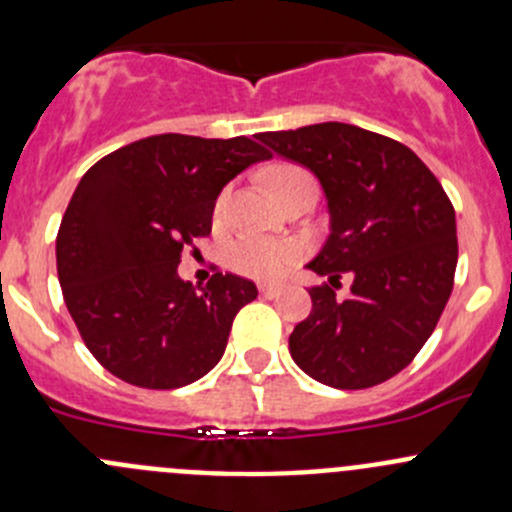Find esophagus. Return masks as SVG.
Here are the masks:
<instances>
[{
    "label": "esophagus",
    "mask_w": 512,
    "mask_h": 512,
    "mask_svg": "<svg viewBox=\"0 0 512 512\" xmlns=\"http://www.w3.org/2000/svg\"><path fill=\"white\" fill-rule=\"evenodd\" d=\"M280 285H260V294L262 297H277L280 294Z\"/></svg>",
    "instance_id": "esophagus-1"
}]
</instances>
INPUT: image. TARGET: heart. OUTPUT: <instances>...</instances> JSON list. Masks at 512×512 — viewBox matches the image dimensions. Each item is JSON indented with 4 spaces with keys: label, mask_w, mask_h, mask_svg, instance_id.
I'll list each match as a JSON object with an SVG mask.
<instances>
[{
    "label": "heart",
    "mask_w": 512,
    "mask_h": 512,
    "mask_svg": "<svg viewBox=\"0 0 512 512\" xmlns=\"http://www.w3.org/2000/svg\"><path fill=\"white\" fill-rule=\"evenodd\" d=\"M265 183L272 193L280 195L297 185H314V180L299 165L277 163L265 170ZM225 203L227 193L220 195L215 203V218H223ZM299 257H302V245L297 240H277V237H240L227 250V262L232 270L247 277H257V280H272V277L282 275Z\"/></svg>",
    "instance_id": "heart-1"
}]
</instances>
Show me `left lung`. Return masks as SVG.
<instances>
[{
	"label": "left lung",
	"instance_id": "left-lung-1",
	"mask_svg": "<svg viewBox=\"0 0 512 512\" xmlns=\"http://www.w3.org/2000/svg\"><path fill=\"white\" fill-rule=\"evenodd\" d=\"M270 156L312 170L329 237L309 270L312 312L289 334L294 364L334 389H369L414 361L436 329L458 262L446 190L404 143L349 123L260 133ZM353 277L347 295L336 289Z\"/></svg>",
	"mask_w": 512,
	"mask_h": 512
}]
</instances>
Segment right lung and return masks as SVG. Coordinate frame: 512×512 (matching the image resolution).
Segmentation results:
<instances>
[{"label": "right lung", "mask_w": 512, "mask_h": 512, "mask_svg": "<svg viewBox=\"0 0 512 512\" xmlns=\"http://www.w3.org/2000/svg\"><path fill=\"white\" fill-rule=\"evenodd\" d=\"M270 158L252 138L183 133L108 153L76 185L56 235L66 309L103 369L141 389H180L223 359L255 282L178 277L183 247L208 237L220 190Z\"/></svg>", "instance_id": "right-lung-1"}]
</instances>
